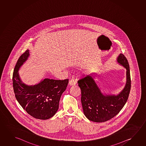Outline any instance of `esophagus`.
Wrapping results in <instances>:
<instances>
[{
    "label": "esophagus",
    "mask_w": 146,
    "mask_h": 146,
    "mask_svg": "<svg viewBox=\"0 0 146 146\" xmlns=\"http://www.w3.org/2000/svg\"><path fill=\"white\" fill-rule=\"evenodd\" d=\"M69 84L70 85H74L76 84V82L73 79H71L70 80L69 82Z\"/></svg>",
    "instance_id": "1"
}]
</instances>
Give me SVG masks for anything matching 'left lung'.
Returning <instances> with one entry per match:
<instances>
[{"instance_id":"obj_1","label":"left lung","mask_w":146,"mask_h":146,"mask_svg":"<svg viewBox=\"0 0 146 146\" xmlns=\"http://www.w3.org/2000/svg\"><path fill=\"white\" fill-rule=\"evenodd\" d=\"M117 61L126 69V84L118 95L103 94L94 77L90 75L79 79L77 82L81 91L83 113L90 121L104 122L109 120L119 113L127 101L131 88L128 61L124 55L120 54Z\"/></svg>"}]
</instances>
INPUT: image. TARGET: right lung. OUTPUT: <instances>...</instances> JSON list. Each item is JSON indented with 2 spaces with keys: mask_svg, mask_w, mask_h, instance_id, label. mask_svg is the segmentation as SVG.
Listing matches in <instances>:
<instances>
[{
  "mask_svg": "<svg viewBox=\"0 0 146 146\" xmlns=\"http://www.w3.org/2000/svg\"><path fill=\"white\" fill-rule=\"evenodd\" d=\"M29 56L27 49L18 59L14 69L13 84L17 100L30 115L35 118L46 120L58 110L61 96L65 92L69 79L45 78L34 85H26L21 80L18 71Z\"/></svg>",
  "mask_w": 146,
  "mask_h": 146,
  "instance_id": "add662e5",
  "label": "right lung"
}]
</instances>
